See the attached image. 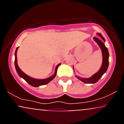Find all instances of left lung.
Returning a JSON list of instances; mask_svg holds the SVG:
<instances>
[{"instance_id": "1", "label": "left lung", "mask_w": 124, "mask_h": 124, "mask_svg": "<svg viewBox=\"0 0 124 124\" xmlns=\"http://www.w3.org/2000/svg\"><path fill=\"white\" fill-rule=\"evenodd\" d=\"M98 35L103 39V40L105 41L104 38L102 36L101 34L99 33ZM93 38L95 40V41L97 42V43L98 44V45H99L101 49L102 54H103V63H102L101 67L100 69L99 72H98L97 73H96V74H94V75L93 76L91 77V78H88V79H84V78H80L78 76H76L78 79L82 81V82L85 83L93 84L96 83V82L101 78L102 76L104 75V73H106L109 65V53L108 49L106 48V46H105L103 42H102L101 40H100L99 38L96 37H94Z\"/></svg>"}]
</instances>
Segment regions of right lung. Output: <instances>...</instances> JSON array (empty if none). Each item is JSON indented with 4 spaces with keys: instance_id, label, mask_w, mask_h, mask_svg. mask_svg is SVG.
I'll return each mask as SVG.
<instances>
[{
    "instance_id": "1",
    "label": "right lung",
    "mask_w": 124,
    "mask_h": 124,
    "mask_svg": "<svg viewBox=\"0 0 124 124\" xmlns=\"http://www.w3.org/2000/svg\"><path fill=\"white\" fill-rule=\"evenodd\" d=\"M18 47L16 48L15 51V68L16 69L17 72L18 74L20 76L21 78H23L24 80L26 81L27 83L30 85L31 86H34V87H38L39 86H42V85H46V84L49 83V82H51V80H53V79L55 78V77L56 76V72H57V69L58 68L59 66V65H61V63L58 64L57 66H56V68H55V73L53 76H52L50 78H47V79H34V78H31V77L28 76V75H27L26 74H25L24 72H23L21 70H20V69L19 68V67L18 66L17 63V49Z\"/></svg>"
}]
</instances>
